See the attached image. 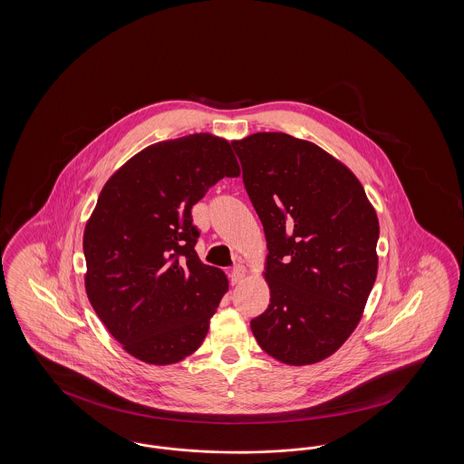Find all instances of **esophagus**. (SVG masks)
<instances>
[{
	"instance_id": "1",
	"label": "esophagus",
	"mask_w": 464,
	"mask_h": 464,
	"mask_svg": "<svg viewBox=\"0 0 464 464\" xmlns=\"http://www.w3.org/2000/svg\"><path fill=\"white\" fill-rule=\"evenodd\" d=\"M245 273H246V269H245V266L237 265L233 267V271H231V275H229V278H231V284L233 285H237V284H240L243 278H245Z\"/></svg>"
}]
</instances>
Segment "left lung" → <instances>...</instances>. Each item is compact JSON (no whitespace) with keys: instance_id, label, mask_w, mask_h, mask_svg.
Masks as SVG:
<instances>
[{"instance_id":"1","label":"left lung","mask_w":464,"mask_h":464,"mask_svg":"<svg viewBox=\"0 0 464 464\" xmlns=\"http://www.w3.org/2000/svg\"><path fill=\"white\" fill-rule=\"evenodd\" d=\"M231 146L269 250L271 299L250 329L284 363L320 362L350 337L374 287L375 210L360 180L308 140L261 132Z\"/></svg>"}]
</instances>
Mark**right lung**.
<instances>
[{"label": "right lung", "mask_w": 464, "mask_h": 464, "mask_svg": "<svg viewBox=\"0 0 464 464\" xmlns=\"http://www.w3.org/2000/svg\"><path fill=\"white\" fill-rule=\"evenodd\" d=\"M237 176L229 142L195 133L142 150L102 188L83 235L85 288L135 358L169 365L203 343L227 278L199 261L191 208L222 177Z\"/></svg>", "instance_id": "right-lung-1"}]
</instances>
